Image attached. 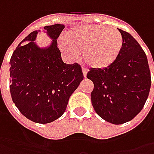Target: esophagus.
Listing matches in <instances>:
<instances>
[{
	"instance_id": "obj_1",
	"label": "esophagus",
	"mask_w": 154,
	"mask_h": 154,
	"mask_svg": "<svg viewBox=\"0 0 154 154\" xmlns=\"http://www.w3.org/2000/svg\"><path fill=\"white\" fill-rule=\"evenodd\" d=\"M87 68H85V67H82V72H83V75L84 77H86V74H87Z\"/></svg>"
}]
</instances>
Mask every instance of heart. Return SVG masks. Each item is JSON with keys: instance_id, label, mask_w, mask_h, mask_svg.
<instances>
[{"instance_id": "obj_1", "label": "heart", "mask_w": 154, "mask_h": 154, "mask_svg": "<svg viewBox=\"0 0 154 154\" xmlns=\"http://www.w3.org/2000/svg\"><path fill=\"white\" fill-rule=\"evenodd\" d=\"M67 41L60 40V48L70 56L75 51L82 52L86 64L93 68L103 69L116 61L123 45L121 32L116 28L85 25L70 30Z\"/></svg>"}]
</instances>
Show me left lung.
Listing matches in <instances>:
<instances>
[{
    "mask_svg": "<svg viewBox=\"0 0 154 154\" xmlns=\"http://www.w3.org/2000/svg\"><path fill=\"white\" fill-rule=\"evenodd\" d=\"M121 53L112 65L92 68L87 79L94 84L91 99L96 113L113 124L132 120L144 107L151 87V74L145 52L127 32Z\"/></svg>",
    "mask_w": 154,
    "mask_h": 154,
    "instance_id": "8db88e82",
    "label": "left lung"
}]
</instances>
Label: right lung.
I'll return each instance as SVG.
<instances>
[{
  "instance_id": "right-lung-1",
  "label": "right lung",
  "mask_w": 154,
  "mask_h": 154,
  "mask_svg": "<svg viewBox=\"0 0 154 154\" xmlns=\"http://www.w3.org/2000/svg\"><path fill=\"white\" fill-rule=\"evenodd\" d=\"M52 43L41 49L34 42L38 31L23 39L10 59V93L22 115L38 123H49L65 112L69 97L84 76L78 63L62 62L57 38L64 26L44 27ZM26 42L23 45H20Z\"/></svg>"
}]
</instances>
